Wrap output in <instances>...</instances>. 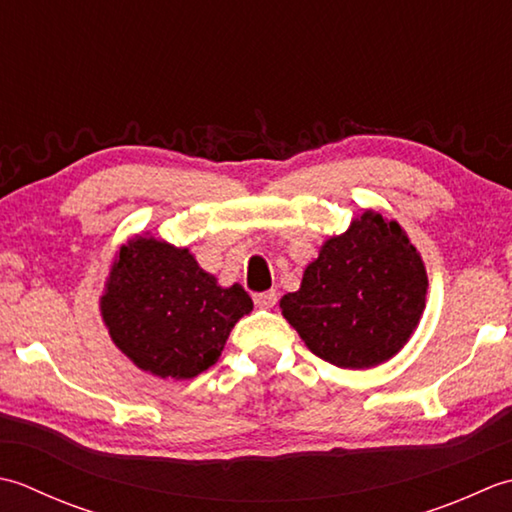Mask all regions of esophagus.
I'll list each match as a JSON object with an SVG mask.
<instances>
[{
  "label": "esophagus",
  "instance_id": "esophagus-1",
  "mask_svg": "<svg viewBox=\"0 0 512 512\" xmlns=\"http://www.w3.org/2000/svg\"><path fill=\"white\" fill-rule=\"evenodd\" d=\"M276 300H278L276 291H263V294H254V302L260 309H271L276 305Z\"/></svg>",
  "mask_w": 512,
  "mask_h": 512
}]
</instances>
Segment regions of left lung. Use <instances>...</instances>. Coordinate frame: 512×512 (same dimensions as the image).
I'll list each match as a JSON object with an SVG mask.
<instances>
[{
  "instance_id": "left-lung-1",
  "label": "left lung",
  "mask_w": 512,
  "mask_h": 512,
  "mask_svg": "<svg viewBox=\"0 0 512 512\" xmlns=\"http://www.w3.org/2000/svg\"><path fill=\"white\" fill-rule=\"evenodd\" d=\"M429 278L398 221L371 210L331 236L280 309L311 353L342 369L391 360L417 327Z\"/></svg>"
}]
</instances>
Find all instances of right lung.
Returning <instances> with one entry per match:
<instances>
[{
    "mask_svg": "<svg viewBox=\"0 0 512 512\" xmlns=\"http://www.w3.org/2000/svg\"><path fill=\"white\" fill-rule=\"evenodd\" d=\"M101 316L112 342L141 371L190 380L216 364L229 331L254 302L241 285L221 287L187 247L137 236L119 249Z\"/></svg>",
    "mask_w": 512,
    "mask_h": 512,
    "instance_id": "obj_1",
    "label": "right lung"
}]
</instances>
